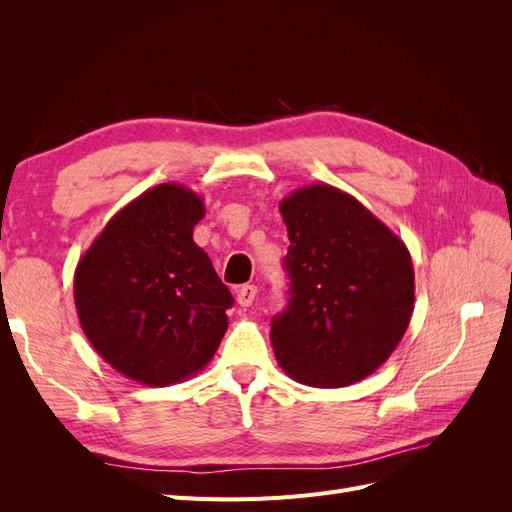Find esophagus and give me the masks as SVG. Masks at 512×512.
Wrapping results in <instances>:
<instances>
[{
  "label": "esophagus",
  "mask_w": 512,
  "mask_h": 512,
  "mask_svg": "<svg viewBox=\"0 0 512 512\" xmlns=\"http://www.w3.org/2000/svg\"><path fill=\"white\" fill-rule=\"evenodd\" d=\"M256 292H258V288H256L254 284H245V286H239V288L235 290L237 303H239L241 307H250V305L254 303V299H256Z\"/></svg>",
  "instance_id": "34e87169"
}]
</instances>
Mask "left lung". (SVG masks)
I'll use <instances>...</instances> for the list:
<instances>
[{"label": "left lung", "instance_id": "8db88e82", "mask_svg": "<svg viewBox=\"0 0 512 512\" xmlns=\"http://www.w3.org/2000/svg\"><path fill=\"white\" fill-rule=\"evenodd\" d=\"M290 301L271 322L286 376L316 389L367 378L389 359L414 312L406 243L354 196L329 183L288 194Z\"/></svg>", "mask_w": 512, "mask_h": 512}]
</instances>
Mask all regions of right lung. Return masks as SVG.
I'll return each instance as SVG.
<instances>
[{
	"label": "right lung",
	"instance_id": "right-lung-1",
	"mask_svg": "<svg viewBox=\"0 0 512 512\" xmlns=\"http://www.w3.org/2000/svg\"><path fill=\"white\" fill-rule=\"evenodd\" d=\"M203 198L153 185L119 209L74 271L89 344L121 376L170 386L198 374L228 329L230 290L194 243Z\"/></svg>",
	"mask_w": 512,
	"mask_h": 512
}]
</instances>
